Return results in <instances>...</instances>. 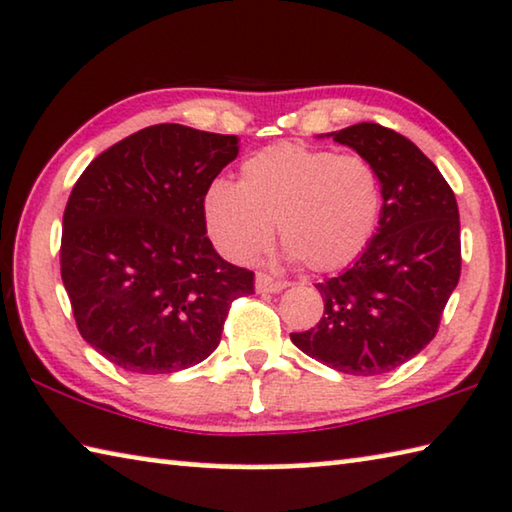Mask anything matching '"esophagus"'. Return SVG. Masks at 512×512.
I'll return each mask as SVG.
<instances>
[{
    "label": "esophagus",
    "instance_id": "1",
    "mask_svg": "<svg viewBox=\"0 0 512 512\" xmlns=\"http://www.w3.org/2000/svg\"><path fill=\"white\" fill-rule=\"evenodd\" d=\"M285 287H287L285 280H275L269 273H257L255 278V289L259 294H278V291H282Z\"/></svg>",
    "mask_w": 512,
    "mask_h": 512
}]
</instances>
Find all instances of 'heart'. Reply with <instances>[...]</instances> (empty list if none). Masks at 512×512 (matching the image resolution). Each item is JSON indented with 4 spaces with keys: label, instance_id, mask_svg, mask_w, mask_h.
Wrapping results in <instances>:
<instances>
[{
    "label": "heart",
    "instance_id": "1",
    "mask_svg": "<svg viewBox=\"0 0 512 512\" xmlns=\"http://www.w3.org/2000/svg\"><path fill=\"white\" fill-rule=\"evenodd\" d=\"M380 209L383 186L369 159L300 143L255 152L243 161L239 184L214 180L205 193L209 234L227 259L253 262L278 225L289 257L319 273L362 255Z\"/></svg>",
    "mask_w": 512,
    "mask_h": 512
}]
</instances>
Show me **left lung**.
I'll return each mask as SVG.
<instances>
[{"instance_id":"left-lung-1","label":"left lung","mask_w":512,"mask_h":512,"mask_svg":"<svg viewBox=\"0 0 512 512\" xmlns=\"http://www.w3.org/2000/svg\"><path fill=\"white\" fill-rule=\"evenodd\" d=\"M378 170L383 209L351 269L319 282L323 316L291 332L300 351L351 376L394 371L435 337L460 280L458 202L415 143L376 123L326 134Z\"/></svg>"}]
</instances>
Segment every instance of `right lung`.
<instances>
[{"label": "right lung", "mask_w": 512, "mask_h": 512, "mask_svg": "<svg viewBox=\"0 0 512 512\" xmlns=\"http://www.w3.org/2000/svg\"><path fill=\"white\" fill-rule=\"evenodd\" d=\"M239 139L164 123L95 157L72 186L61 278L81 337L116 367L157 376L214 353L255 273L216 253L205 193Z\"/></svg>", "instance_id": "obj_1"}]
</instances>
